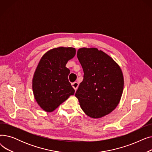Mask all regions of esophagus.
<instances>
[{
  "mask_svg": "<svg viewBox=\"0 0 152 152\" xmlns=\"http://www.w3.org/2000/svg\"><path fill=\"white\" fill-rule=\"evenodd\" d=\"M72 86H73V87L74 88V89L76 91L77 89V87H78V83L77 82H75L71 84Z\"/></svg>",
  "mask_w": 152,
  "mask_h": 152,
  "instance_id": "1",
  "label": "esophagus"
}]
</instances>
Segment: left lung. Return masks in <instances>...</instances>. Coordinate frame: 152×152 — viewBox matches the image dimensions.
<instances>
[{"label":"left lung","mask_w":152,"mask_h":152,"mask_svg":"<svg viewBox=\"0 0 152 152\" xmlns=\"http://www.w3.org/2000/svg\"><path fill=\"white\" fill-rule=\"evenodd\" d=\"M77 57L84 71V79L75 96L82 110L93 118L110 113L118 105L123 91L120 67L97 48H81Z\"/></svg>","instance_id":"8db88e82"}]
</instances>
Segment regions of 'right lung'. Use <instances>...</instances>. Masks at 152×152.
<instances>
[{
	"mask_svg": "<svg viewBox=\"0 0 152 152\" xmlns=\"http://www.w3.org/2000/svg\"><path fill=\"white\" fill-rule=\"evenodd\" d=\"M75 54L73 47L55 48L46 52L38 63L33 79V94L38 105L47 112L54 111L75 94L66 65Z\"/></svg>",
	"mask_w": 152,
	"mask_h": 152,
	"instance_id": "1",
	"label": "right lung"
}]
</instances>
